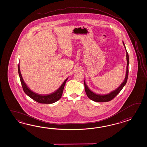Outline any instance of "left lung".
<instances>
[{
	"label": "left lung",
	"instance_id": "8db88e82",
	"mask_svg": "<svg viewBox=\"0 0 147 147\" xmlns=\"http://www.w3.org/2000/svg\"><path fill=\"white\" fill-rule=\"evenodd\" d=\"M122 43H123V45L125 47V52H126V60H127L126 73H125V76L124 80L121 83V84H120L117 88H116V89L111 91L108 94H101L95 93L94 91L91 90L88 87V86L87 85V84H86V81H85V79H84V85L85 91H86V93L88 97L91 100L95 101V102H102L109 101L110 100H111L113 99L118 94H119V92H120V91L122 90V88L124 87V86L126 84L127 79H128V72H129L128 68H129V55H128L127 51L126 50V48H125L123 41H122Z\"/></svg>",
	"mask_w": 147,
	"mask_h": 147
}]
</instances>
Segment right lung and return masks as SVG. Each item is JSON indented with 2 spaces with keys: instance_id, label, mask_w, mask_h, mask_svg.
Here are the masks:
<instances>
[{
  "instance_id": "right-lung-1",
  "label": "right lung",
  "mask_w": 147,
  "mask_h": 147,
  "mask_svg": "<svg viewBox=\"0 0 147 147\" xmlns=\"http://www.w3.org/2000/svg\"><path fill=\"white\" fill-rule=\"evenodd\" d=\"M18 70L19 78L20 79L23 90L24 91L25 94L30 98H31L32 99L34 100V101H37L39 103L50 104V103H53L56 102L61 98V97L62 96L65 85L68 78H67L66 80L63 81V82L60 86V87L55 91H54L51 94H41L36 93L31 90L30 88L27 86V84H26V82L23 79L22 75L21 74L19 63Z\"/></svg>"
}]
</instances>
